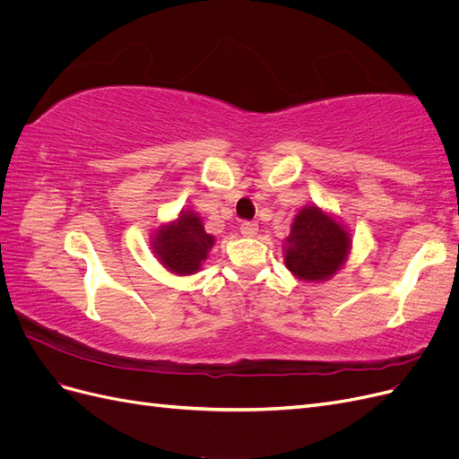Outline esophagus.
I'll return each mask as SVG.
<instances>
[{
    "mask_svg": "<svg viewBox=\"0 0 459 459\" xmlns=\"http://www.w3.org/2000/svg\"><path fill=\"white\" fill-rule=\"evenodd\" d=\"M241 233L245 235V238H255V235L258 233V224H256V221L245 220L241 224Z\"/></svg>",
    "mask_w": 459,
    "mask_h": 459,
    "instance_id": "obj_1",
    "label": "esophagus"
}]
</instances>
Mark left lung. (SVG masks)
<instances>
[{
	"mask_svg": "<svg viewBox=\"0 0 459 459\" xmlns=\"http://www.w3.org/2000/svg\"><path fill=\"white\" fill-rule=\"evenodd\" d=\"M349 247L351 238L341 224L317 206H307L295 218L287 238L285 264L300 280H327L342 264Z\"/></svg>",
	"mask_w": 459,
	"mask_h": 459,
	"instance_id": "8db88e82",
	"label": "left lung"
}]
</instances>
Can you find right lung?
<instances>
[{
	"label": "right lung",
	"mask_w": 459,
	"mask_h": 459,
	"mask_svg": "<svg viewBox=\"0 0 459 459\" xmlns=\"http://www.w3.org/2000/svg\"><path fill=\"white\" fill-rule=\"evenodd\" d=\"M212 245L214 238L204 231L201 220L193 212H186L174 224L159 230L152 243L164 266L179 275L195 273Z\"/></svg>",
	"instance_id": "1"
}]
</instances>
